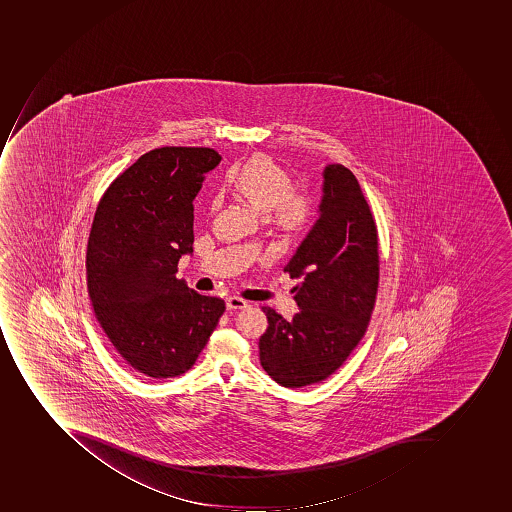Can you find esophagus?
I'll return each instance as SVG.
<instances>
[{"mask_svg": "<svg viewBox=\"0 0 512 512\" xmlns=\"http://www.w3.org/2000/svg\"><path fill=\"white\" fill-rule=\"evenodd\" d=\"M227 308L228 310H245V308H248V303L238 297H228Z\"/></svg>", "mask_w": 512, "mask_h": 512, "instance_id": "obj_1", "label": "esophagus"}]
</instances>
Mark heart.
I'll return each instance as SVG.
<instances>
[{
  "label": "heart",
  "instance_id": "heart-1",
  "mask_svg": "<svg viewBox=\"0 0 512 512\" xmlns=\"http://www.w3.org/2000/svg\"><path fill=\"white\" fill-rule=\"evenodd\" d=\"M225 185L256 214L264 215L280 232L298 233L310 222V196L293 189V180L284 168L266 155H254L225 178ZM217 201L212 202V209Z\"/></svg>",
  "mask_w": 512,
  "mask_h": 512
}]
</instances>
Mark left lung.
Masks as SVG:
<instances>
[{"label":"left lung","instance_id":"left-lung-1","mask_svg":"<svg viewBox=\"0 0 512 512\" xmlns=\"http://www.w3.org/2000/svg\"><path fill=\"white\" fill-rule=\"evenodd\" d=\"M319 217L284 271L298 311L292 321L264 306L259 360L280 386L329 378L365 335L378 292V233L357 178L340 164L323 172Z\"/></svg>","mask_w":512,"mask_h":512}]
</instances>
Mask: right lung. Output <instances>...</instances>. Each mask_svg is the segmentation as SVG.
<instances>
[{"mask_svg":"<svg viewBox=\"0 0 512 512\" xmlns=\"http://www.w3.org/2000/svg\"><path fill=\"white\" fill-rule=\"evenodd\" d=\"M207 147L147 152L113 181L100 201L87 245L95 316L113 347L139 373L175 378L206 347L225 311L177 279L193 254V201L220 164Z\"/></svg>","mask_w":512,"mask_h":512,"instance_id":"right-lung-1","label":"right lung"}]
</instances>
